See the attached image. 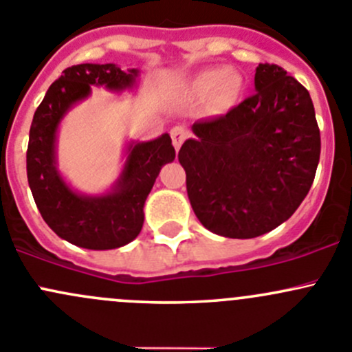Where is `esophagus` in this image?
Segmentation results:
<instances>
[{"label": "esophagus", "mask_w": 352, "mask_h": 352, "mask_svg": "<svg viewBox=\"0 0 352 352\" xmlns=\"http://www.w3.org/2000/svg\"><path fill=\"white\" fill-rule=\"evenodd\" d=\"M190 135L186 126L183 125H176L171 129V139H173V146H175L176 151H179V147L183 146V142L186 140V137Z\"/></svg>", "instance_id": "34e87169"}]
</instances>
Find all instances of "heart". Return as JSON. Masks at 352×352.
I'll use <instances>...</instances> for the list:
<instances>
[{
  "mask_svg": "<svg viewBox=\"0 0 352 352\" xmlns=\"http://www.w3.org/2000/svg\"><path fill=\"white\" fill-rule=\"evenodd\" d=\"M244 91V81L239 74L226 67H212L201 71L191 81V93L198 100L212 96L213 110L227 111L234 107Z\"/></svg>",
  "mask_w": 352,
  "mask_h": 352,
  "instance_id": "obj_1",
  "label": "heart"
}]
</instances>
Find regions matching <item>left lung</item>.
<instances>
[{"instance_id": "1", "label": "left lung", "mask_w": 352, "mask_h": 352, "mask_svg": "<svg viewBox=\"0 0 352 352\" xmlns=\"http://www.w3.org/2000/svg\"><path fill=\"white\" fill-rule=\"evenodd\" d=\"M256 95L191 125L181 146L191 208L205 229L252 239L276 229L309 193L320 159L311 98L276 64H259Z\"/></svg>"}]
</instances>
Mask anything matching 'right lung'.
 Listing matches in <instances>:
<instances>
[{
  "mask_svg": "<svg viewBox=\"0 0 352 352\" xmlns=\"http://www.w3.org/2000/svg\"><path fill=\"white\" fill-rule=\"evenodd\" d=\"M140 71L117 64H79L50 85L34 115L28 135L27 176L42 219L60 239L91 251L118 249L142 230L144 205L162 166L176 157L169 133L152 140H130L115 183L103 193H81L59 171L57 133L76 104L91 88L122 95L137 89Z\"/></svg>",
  "mask_w": 352,
  "mask_h": 352,
  "instance_id": "obj_1",
  "label": "right lung"
}]
</instances>
